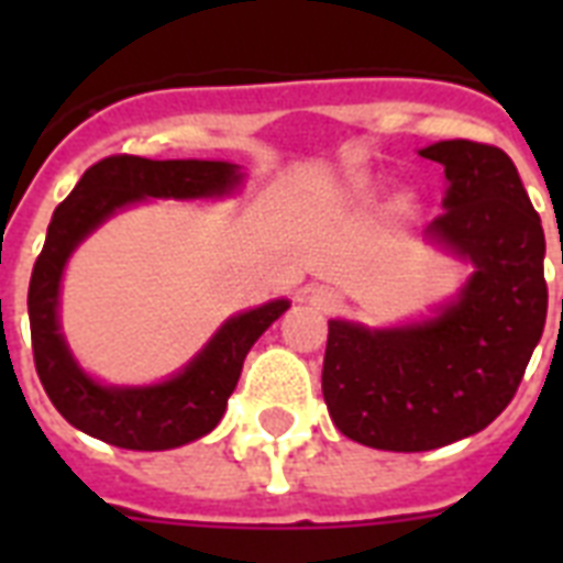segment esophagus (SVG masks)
Instances as JSON below:
<instances>
[{
	"instance_id": "obj_1",
	"label": "esophagus",
	"mask_w": 563,
	"mask_h": 563,
	"mask_svg": "<svg viewBox=\"0 0 563 563\" xmlns=\"http://www.w3.org/2000/svg\"><path fill=\"white\" fill-rule=\"evenodd\" d=\"M309 300H312L318 309H324V312H333V309L342 303L339 291H333L330 286H316V289L309 291Z\"/></svg>"
}]
</instances>
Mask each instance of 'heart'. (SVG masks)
Listing matches in <instances>:
<instances>
[{"label": "heart", "mask_w": 563, "mask_h": 563, "mask_svg": "<svg viewBox=\"0 0 563 563\" xmlns=\"http://www.w3.org/2000/svg\"><path fill=\"white\" fill-rule=\"evenodd\" d=\"M356 192H360V195L368 192V180H356Z\"/></svg>", "instance_id": "b5f03b06"}]
</instances>
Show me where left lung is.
Listing matches in <instances>:
<instances>
[{
    "label": "left lung",
    "instance_id": "8db88e82",
    "mask_svg": "<svg viewBox=\"0 0 563 563\" xmlns=\"http://www.w3.org/2000/svg\"><path fill=\"white\" fill-rule=\"evenodd\" d=\"M444 166L432 245L473 265L435 316L400 327L333 318L321 391L342 435L423 453L485 429L515 397L547 324L541 216L503 148L444 140L420 148Z\"/></svg>",
    "mask_w": 563,
    "mask_h": 563
}]
</instances>
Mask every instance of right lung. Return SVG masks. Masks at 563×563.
I'll return each instance as SVG.
<instances>
[{
  "instance_id": "right-lung-1",
  "label": "right lung",
  "mask_w": 563,
  "mask_h": 563,
  "mask_svg": "<svg viewBox=\"0 0 563 563\" xmlns=\"http://www.w3.org/2000/svg\"><path fill=\"white\" fill-rule=\"evenodd\" d=\"M236 163L148 161L117 154L84 172L48 221L29 286L34 365L48 400L75 429L122 450H172L216 429L254 342L291 307L268 300L228 318L178 374L154 385H104L75 362L60 333V280L69 256L110 216L148 198H221L242 187Z\"/></svg>"
}]
</instances>
